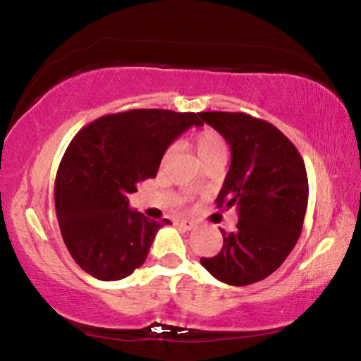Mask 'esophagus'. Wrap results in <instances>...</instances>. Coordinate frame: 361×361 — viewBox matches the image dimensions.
Listing matches in <instances>:
<instances>
[{
  "label": "esophagus",
  "mask_w": 361,
  "mask_h": 361,
  "mask_svg": "<svg viewBox=\"0 0 361 361\" xmlns=\"http://www.w3.org/2000/svg\"><path fill=\"white\" fill-rule=\"evenodd\" d=\"M175 225H176V227H181L185 230H192L196 227V224L192 222V220H176Z\"/></svg>",
  "instance_id": "esophagus-1"
}]
</instances>
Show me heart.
Listing matches in <instances>:
<instances>
[{"label":"heart","mask_w":361,"mask_h":361,"mask_svg":"<svg viewBox=\"0 0 361 361\" xmlns=\"http://www.w3.org/2000/svg\"><path fill=\"white\" fill-rule=\"evenodd\" d=\"M195 147L202 165L215 162V160H224L225 162V159H227V142L214 129H202L201 133H197L195 137ZM171 155H173V147L166 149L162 157V165L170 162ZM195 186H199V181H195Z\"/></svg>","instance_id":"heart-1"}]
</instances>
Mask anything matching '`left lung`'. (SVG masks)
Listing matches in <instances>:
<instances>
[{
	"label": "left lung",
	"instance_id": "8db88e82",
	"mask_svg": "<svg viewBox=\"0 0 361 361\" xmlns=\"http://www.w3.org/2000/svg\"><path fill=\"white\" fill-rule=\"evenodd\" d=\"M201 120L224 136L232 152L219 207H236L238 224L224 235L217 256L201 264L220 282L243 287L271 276L300 238L308 206V176L287 136L246 113L202 111Z\"/></svg>",
	"mask_w": 361,
	"mask_h": 361
}]
</instances>
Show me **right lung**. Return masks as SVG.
I'll return each instance as SVG.
<instances>
[{
	"label": "right lung",
	"mask_w": 361,
	"mask_h": 361,
	"mask_svg": "<svg viewBox=\"0 0 361 361\" xmlns=\"http://www.w3.org/2000/svg\"><path fill=\"white\" fill-rule=\"evenodd\" d=\"M191 126H202L199 113L139 109L102 116L74 136L56 173L55 207L82 271L113 282L144 264L162 224L133 211L128 195L155 178L165 150Z\"/></svg>",
	"instance_id": "obj_1"
}]
</instances>
